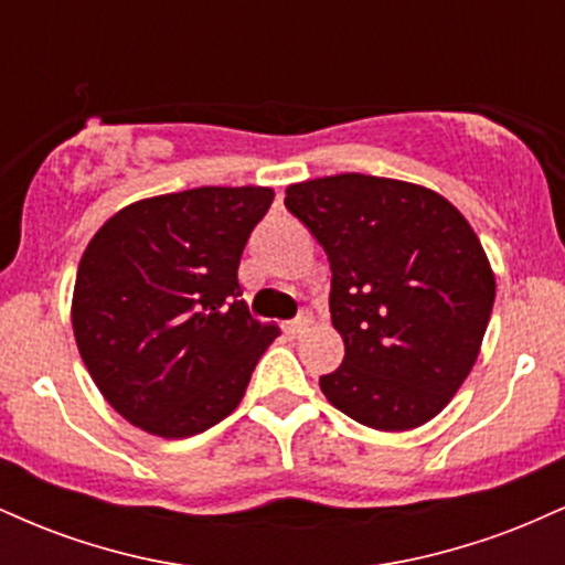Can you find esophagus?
<instances>
[{
	"instance_id": "esophagus-1",
	"label": "esophagus",
	"mask_w": 565,
	"mask_h": 565,
	"mask_svg": "<svg viewBox=\"0 0 565 565\" xmlns=\"http://www.w3.org/2000/svg\"><path fill=\"white\" fill-rule=\"evenodd\" d=\"M310 327H313V316H310V313H300L295 321H289L287 327H284V332L291 334V337H300V334L308 332Z\"/></svg>"
}]
</instances>
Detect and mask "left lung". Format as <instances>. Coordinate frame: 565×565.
Returning a JSON list of instances; mask_svg holds the SVG:
<instances>
[{"label":"left lung","instance_id":"obj_1","mask_svg":"<svg viewBox=\"0 0 565 565\" xmlns=\"http://www.w3.org/2000/svg\"><path fill=\"white\" fill-rule=\"evenodd\" d=\"M284 204L332 265L345 359L321 393L372 430L430 423L476 366L494 308V270L472 225L433 188L361 172L289 185Z\"/></svg>","mask_w":565,"mask_h":565}]
</instances>
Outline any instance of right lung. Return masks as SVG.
Segmentation results:
<instances>
[{
	"instance_id": "right-lung-1",
	"label": "right lung",
	"mask_w": 565,
	"mask_h": 565,
	"mask_svg": "<svg viewBox=\"0 0 565 565\" xmlns=\"http://www.w3.org/2000/svg\"><path fill=\"white\" fill-rule=\"evenodd\" d=\"M274 188L201 185L127 204L84 249L71 327L89 377L159 438L210 430L242 404L276 323L238 300V260Z\"/></svg>"
}]
</instances>
